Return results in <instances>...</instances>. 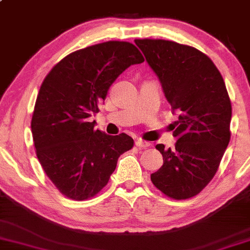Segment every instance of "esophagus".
Masks as SVG:
<instances>
[{
  "instance_id": "obj_1",
  "label": "esophagus",
  "mask_w": 250,
  "mask_h": 250,
  "mask_svg": "<svg viewBox=\"0 0 250 250\" xmlns=\"http://www.w3.org/2000/svg\"><path fill=\"white\" fill-rule=\"evenodd\" d=\"M136 146H140V148H148L149 146H150V143L149 142H146V141H144V140H137L136 141Z\"/></svg>"
}]
</instances>
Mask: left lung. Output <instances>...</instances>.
Listing matches in <instances>:
<instances>
[{
  "mask_svg": "<svg viewBox=\"0 0 250 250\" xmlns=\"http://www.w3.org/2000/svg\"><path fill=\"white\" fill-rule=\"evenodd\" d=\"M159 77L165 96L179 114L173 123V149L156 148L164 165L153 184L174 200L196 196L217 173L230 142V97L213 61L190 45L166 40H135Z\"/></svg>",
  "mask_w": 250,
  "mask_h": 250,
  "instance_id": "8db88e82",
  "label": "left lung"
}]
</instances>
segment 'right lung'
I'll return each instance as SVG.
<instances>
[{"label": "right lung", "mask_w": 250, "mask_h": 250, "mask_svg": "<svg viewBox=\"0 0 250 250\" xmlns=\"http://www.w3.org/2000/svg\"><path fill=\"white\" fill-rule=\"evenodd\" d=\"M144 61L132 43L109 41L73 51L59 61L41 85L31 130L41 166L56 189L84 201L107 185L119 156L133 146L126 133L95 130L113 82L126 68Z\"/></svg>", "instance_id": "add662e5"}]
</instances>
